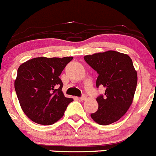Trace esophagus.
Listing matches in <instances>:
<instances>
[{"label": "esophagus", "mask_w": 156, "mask_h": 156, "mask_svg": "<svg viewBox=\"0 0 156 156\" xmlns=\"http://www.w3.org/2000/svg\"><path fill=\"white\" fill-rule=\"evenodd\" d=\"M86 98H87V96H86V94H83V95L80 97V100L81 101H85Z\"/></svg>", "instance_id": "esophagus-1"}]
</instances>
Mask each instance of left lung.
Listing matches in <instances>:
<instances>
[{"mask_svg": "<svg viewBox=\"0 0 156 156\" xmlns=\"http://www.w3.org/2000/svg\"><path fill=\"white\" fill-rule=\"evenodd\" d=\"M86 63L98 74L96 86L105 88L104 94L98 96V109L91 117L101 126L118 121L132 104L137 83V71L128 55L115 51L86 55Z\"/></svg>", "mask_w": 156, "mask_h": 156, "instance_id": "left-lung-1", "label": "left lung"}]
</instances>
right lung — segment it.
Instances as JSON below:
<instances>
[{
	"label": "right lung",
	"mask_w": 156,
	"mask_h": 156,
	"mask_svg": "<svg viewBox=\"0 0 156 156\" xmlns=\"http://www.w3.org/2000/svg\"><path fill=\"white\" fill-rule=\"evenodd\" d=\"M72 59L39 57L19 66L15 90L22 110L30 120L49 126L63 116L73 99L64 95L59 76Z\"/></svg>",
	"instance_id": "right-lung-1"
}]
</instances>
